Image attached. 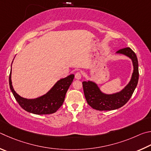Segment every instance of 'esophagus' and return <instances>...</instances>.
Here are the masks:
<instances>
[{"mask_svg":"<svg viewBox=\"0 0 151 151\" xmlns=\"http://www.w3.org/2000/svg\"><path fill=\"white\" fill-rule=\"evenodd\" d=\"M81 78V74L80 72H77L75 74V78L76 80H80Z\"/></svg>","mask_w":151,"mask_h":151,"instance_id":"obj_1","label":"esophagus"}]
</instances>
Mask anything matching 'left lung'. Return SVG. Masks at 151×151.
<instances>
[{
	"instance_id": "obj_1",
	"label": "left lung",
	"mask_w": 151,
	"mask_h": 151,
	"mask_svg": "<svg viewBox=\"0 0 151 151\" xmlns=\"http://www.w3.org/2000/svg\"><path fill=\"white\" fill-rule=\"evenodd\" d=\"M130 58L133 66L131 80L125 88L113 93L102 92L97 84L93 81H83L84 95L88 104L94 109L99 111L115 110L127 104L133 95L138 83L139 65L137 55L130 47L121 49L116 52Z\"/></svg>"
}]
</instances>
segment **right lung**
Here are the masks:
<instances>
[{"label": "right lung", "mask_w": 151, "mask_h": 151, "mask_svg": "<svg viewBox=\"0 0 151 151\" xmlns=\"http://www.w3.org/2000/svg\"><path fill=\"white\" fill-rule=\"evenodd\" d=\"M11 73L12 68L9 76V86L14 98L22 109L36 115L52 114L57 111L64 101L66 92L74 78L73 74H71L58 80L46 94L34 99H26L20 96L14 91L12 84Z\"/></svg>", "instance_id": "right-lung-1"}]
</instances>
